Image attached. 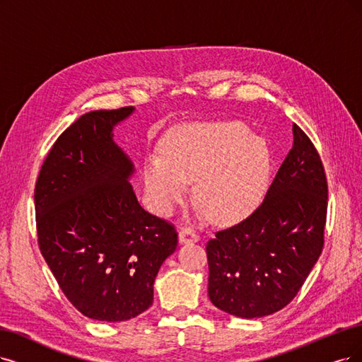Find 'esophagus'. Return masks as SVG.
Here are the masks:
<instances>
[{
    "mask_svg": "<svg viewBox=\"0 0 362 362\" xmlns=\"http://www.w3.org/2000/svg\"><path fill=\"white\" fill-rule=\"evenodd\" d=\"M199 234L191 228V226H186V228H182L179 233V242L180 243H191V242H198Z\"/></svg>",
    "mask_w": 362,
    "mask_h": 362,
    "instance_id": "1",
    "label": "esophagus"
}]
</instances>
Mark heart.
Segmentation results:
<instances>
[{
  "mask_svg": "<svg viewBox=\"0 0 362 362\" xmlns=\"http://www.w3.org/2000/svg\"><path fill=\"white\" fill-rule=\"evenodd\" d=\"M164 156H149L143 167L147 198L168 215L195 180V198L216 222L242 219L262 195L269 174V149L240 122H191L173 128L163 141Z\"/></svg>",
  "mask_w": 362,
  "mask_h": 362,
  "instance_id": "obj_1",
  "label": "heart"
}]
</instances>
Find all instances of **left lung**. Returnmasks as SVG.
Returning <instances> with one entry per match:
<instances>
[{
  "instance_id": "1",
  "label": "left lung",
  "mask_w": 362,
  "mask_h": 362,
  "mask_svg": "<svg viewBox=\"0 0 362 362\" xmlns=\"http://www.w3.org/2000/svg\"><path fill=\"white\" fill-rule=\"evenodd\" d=\"M293 144L262 203L206 246L209 298L238 317L282 310L324 249L328 183L312 140L292 125Z\"/></svg>"
}]
</instances>
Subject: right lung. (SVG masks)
Instances as JSON below:
<instances>
[{
    "instance_id": "add662e5",
    "label": "right lung",
    "mask_w": 362,
    "mask_h": 362,
    "mask_svg": "<svg viewBox=\"0 0 362 362\" xmlns=\"http://www.w3.org/2000/svg\"><path fill=\"white\" fill-rule=\"evenodd\" d=\"M134 107L80 116L52 146L34 191L38 247L64 296L97 320L120 322L153 303V282L177 247L174 225L137 202L113 128Z\"/></svg>"
}]
</instances>
